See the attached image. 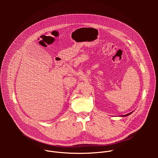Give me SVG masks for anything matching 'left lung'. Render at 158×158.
Segmentation results:
<instances>
[{"mask_svg": "<svg viewBox=\"0 0 158 158\" xmlns=\"http://www.w3.org/2000/svg\"><path fill=\"white\" fill-rule=\"evenodd\" d=\"M133 112V111L132 112H130V113H128V114H126V115H123V116H121L122 117H125V116H129V115H130L131 114H132Z\"/></svg>", "mask_w": 158, "mask_h": 158, "instance_id": "obj_1", "label": "left lung"}]
</instances>
